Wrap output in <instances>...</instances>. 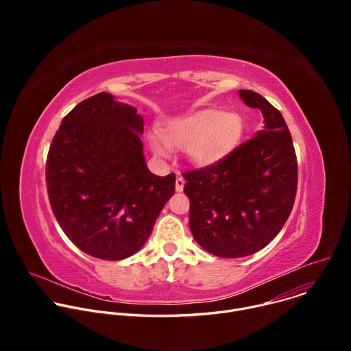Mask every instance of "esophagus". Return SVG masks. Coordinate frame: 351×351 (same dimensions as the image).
Segmentation results:
<instances>
[{"instance_id": "34e87169", "label": "esophagus", "mask_w": 351, "mask_h": 351, "mask_svg": "<svg viewBox=\"0 0 351 351\" xmlns=\"http://www.w3.org/2000/svg\"><path fill=\"white\" fill-rule=\"evenodd\" d=\"M175 186H176V191H182V190H183V187H184V178H183L182 175H178V176H176V183H175Z\"/></svg>"}]
</instances>
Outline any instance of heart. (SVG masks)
Returning <instances> with one entry per match:
<instances>
[{
    "instance_id": "1",
    "label": "heart",
    "mask_w": 351,
    "mask_h": 351,
    "mask_svg": "<svg viewBox=\"0 0 351 351\" xmlns=\"http://www.w3.org/2000/svg\"><path fill=\"white\" fill-rule=\"evenodd\" d=\"M241 132L243 122L239 115L203 110L171 119L160 133L149 136V145L160 157H168L171 147H186L190 161L208 167L230 152Z\"/></svg>"
}]
</instances>
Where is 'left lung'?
Masks as SVG:
<instances>
[{
  "instance_id": "obj_1",
  "label": "left lung",
  "mask_w": 351,
  "mask_h": 351,
  "mask_svg": "<svg viewBox=\"0 0 351 351\" xmlns=\"http://www.w3.org/2000/svg\"><path fill=\"white\" fill-rule=\"evenodd\" d=\"M264 123L218 162L187 171L189 225L194 240L222 258L254 254L286 223L297 191V158L282 114L253 90H239Z\"/></svg>"
}]
</instances>
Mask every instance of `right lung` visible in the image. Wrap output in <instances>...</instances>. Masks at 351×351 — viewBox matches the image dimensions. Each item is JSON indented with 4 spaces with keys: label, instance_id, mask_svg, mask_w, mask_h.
I'll return each instance as SVG.
<instances>
[{
    "label": "right lung",
    "instance_id": "obj_1",
    "mask_svg": "<svg viewBox=\"0 0 351 351\" xmlns=\"http://www.w3.org/2000/svg\"><path fill=\"white\" fill-rule=\"evenodd\" d=\"M143 117L110 93L77 104L48 149L53 213L83 253L107 261L136 254L175 193V173L157 176L143 156Z\"/></svg>",
    "mask_w": 351,
    "mask_h": 351
}]
</instances>
